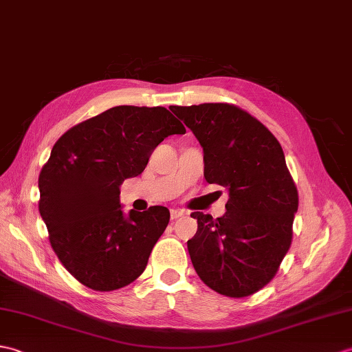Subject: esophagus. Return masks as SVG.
Returning <instances> with one entry per match:
<instances>
[{
  "instance_id": "obj_1",
  "label": "esophagus",
  "mask_w": 352,
  "mask_h": 352,
  "mask_svg": "<svg viewBox=\"0 0 352 352\" xmlns=\"http://www.w3.org/2000/svg\"><path fill=\"white\" fill-rule=\"evenodd\" d=\"M186 213L183 210H170V219H178V217H182V216H184Z\"/></svg>"
}]
</instances>
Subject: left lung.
Wrapping results in <instances>:
<instances>
[{
    "label": "left lung",
    "mask_w": 352,
    "mask_h": 352,
    "mask_svg": "<svg viewBox=\"0 0 352 352\" xmlns=\"http://www.w3.org/2000/svg\"><path fill=\"white\" fill-rule=\"evenodd\" d=\"M204 150L207 183L228 187L226 214L195 211L187 249L201 280L241 298L272 282L292 241L298 192L279 141L248 111L230 103L170 106Z\"/></svg>",
    "instance_id": "obj_1"
}]
</instances>
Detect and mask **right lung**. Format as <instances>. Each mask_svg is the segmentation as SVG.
<instances>
[{
	"label": "right lung",
	"instance_id": "obj_1",
	"mask_svg": "<svg viewBox=\"0 0 352 352\" xmlns=\"http://www.w3.org/2000/svg\"><path fill=\"white\" fill-rule=\"evenodd\" d=\"M183 133L162 106H116L55 142L38 175V211L55 255L85 287L120 289L144 273L169 210L154 206L126 217L120 186L142 173L163 139Z\"/></svg>",
	"mask_w": 352,
	"mask_h": 352
}]
</instances>
